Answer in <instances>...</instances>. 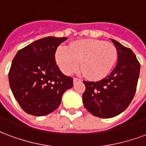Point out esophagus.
Returning a JSON list of instances; mask_svg holds the SVG:
<instances>
[{"label": "esophagus", "instance_id": "obj_1", "mask_svg": "<svg viewBox=\"0 0 146 146\" xmlns=\"http://www.w3.org/2000/svg\"><path fill=\"white\" fill-rule=\"evenodd\" d=\"M77 81H81V80H80V79H78V78L74 77V78H73V83H76V82H77Z\"/></svg>", "mask_w": 146, "mask_h": 146}]
</instances>
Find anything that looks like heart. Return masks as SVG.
<instances>
[{"label": "heart", "mask_w": 146, "mask_h": 146, "mask_svg": "<svg viewBox=\"0 0 146 146\" xmlns=\"http://www.w3.org/2000/svg\"><path fill=\"white\" fill-rule=\"evenodd\" d=\"M55 59L65 74H71L78 70L80 63L84 74L94 80L106 76L117 59L115 46L108 42L87 39L73 42L68 48L58 47Z\"/></svg>", "instance_id": "1"}]
</instances>
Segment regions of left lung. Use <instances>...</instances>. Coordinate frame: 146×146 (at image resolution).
Wrapping results in <instances>:
<instances>
[{"instance_id": "8db88e82", "label": "left lung", "mask_w": 146, "mask_h": 146, "mask_svg": "<svg viewBox=\"0 0 146 146\" xmlns=\"http://www.w3.org/2000/svg\"><path fill=\"white\" fill-rule=\"evenodd\" d=\"M117 51V64L110 75L98 81H84L83 103L92 115L112 118L128 107L135 96L140 63L131 49L111 39Z\"/></svg>"}]
</instances>
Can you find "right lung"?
<instances>
[{"mask_svg": "<svg viewBox=\"0 0 146 146\" xmlns=\"http://www.w3.org/2000/svg\"><path fill=\"white\" fill-rule=\"evenodd\" d=\"M66 37L47 36L18 51L8 73L9 85L21 108L41 116L56 110L62 96L73 87V78L64 75L54 54Z\"/></svg>", "mask_w": 146, "mask_h": 146, "instance_id": "add662e5", "label": "right lung"}]
</instances>
